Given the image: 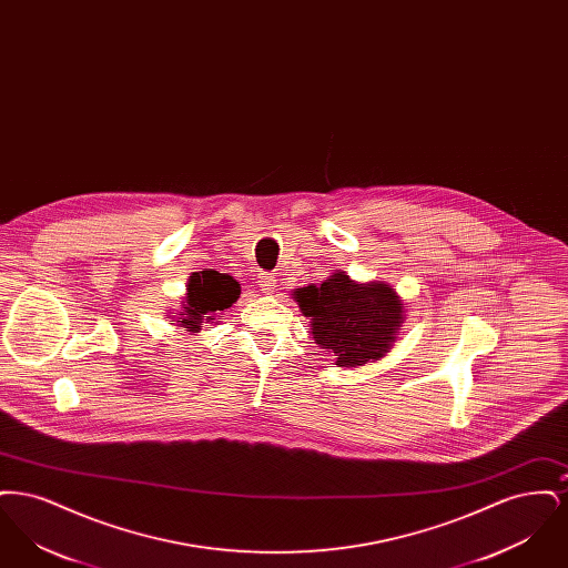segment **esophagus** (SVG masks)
Listing matches in <instances>:
<instances>
[{"label": "esophagus", "mask_w": 568, "mask_h": 568, "mask_svg": "<svg viewBox=\"0 0 568 568\" xmlns=\"http://www.w3.org/2000/svg\"><path fill=\"white\" fill-rule=\"evenodd\" d=\"M257 285L262 287L264 294H272L276 287V276L274 274H260L257 276Z\"/></svg>", "instance_id": "34e87169"}]
</instances>
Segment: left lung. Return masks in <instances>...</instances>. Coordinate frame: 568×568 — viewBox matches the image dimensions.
Instances as JSON below:
<instances>
[{"instance_id":"8db88e82","label":"left lung","mask_w":568,"mask_h":568,"mask_svg":"<svg viewBox=\"0 0 568 568\" xmlns=\"http://www.w3.org/2000/svg\"><path fill=\"white\" fill-rule=\"evenodd\" d=\"M304 317H311L315 343L338 366L352 368L377 359L403 324V304L385 283L359 285L345 272L296 292Z\"/></svg>"}]
</instances>
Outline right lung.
I'll return each mask as SVG.
<instances>
[{"instance_id": "right-lung-1", "label": "right lung", "mask_w": 568, "mask_h": 568, "mask_svg": "<svg viewBox=\"0 0 568 568\" xmlns=\"http://www.w3.org/2000/svg\"><path fill=\"white\" fill-rule=\"evenodd\" d=\"M241 296V285L230 276L216 271L195 272L187 285V300L181 325L187 332H200L204 320H211L216 311H225Z\"/></svg>"}]
</instances>
